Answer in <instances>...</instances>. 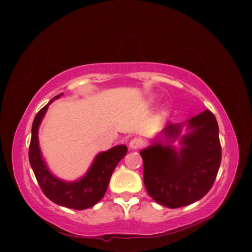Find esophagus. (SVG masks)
Masks as SVG:
<instances>
[{
	"label": "esophagus",
	"mask_w": 252,
	"mask_h": 252,
	"mask_svg": "<svg viewBox=\"0 0 252 252\" xmlns=\"http://www.w3.org/2000/svg\"><path fill=\"white\" fill-rule=\"evenodd\" d=\"M144 146V141L140 137L132 138L130 142V148L131 149H140Z\"/></svg>",
	"instance_id": "esophagus-1"
}]
</instances>
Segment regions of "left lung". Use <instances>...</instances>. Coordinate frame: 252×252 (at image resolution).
<instances>
[{"label":"left lung","mask_w":252,"mask_h":252,"mask_svg":"<svg viewBox=\"0 0 252 252\" xmlns=\"http://www.w3.org/2000/svg\"><path fill=\"white\" fill-rule=\"evenodd\" d=\"M191 133L181 138L183 147L155 143L141 152L144 184L155 201L168 208L184 207L199 200L211 189L222 159L215 115L206 110L189 121ZM181 126L169 125L164 133L175 140Z\"/></svg>","instance_id":"left-lung-1"}]
</instances>
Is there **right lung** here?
<instances>
[{"instance_id":"obj_1","label":"right lung","mask_w":252,"mask_h":252,"mask_svg":"<svg viewBox=\"0 0 252 252\" xmlns=\"http://www.w3.org/2000/svg\"><path fill=\"white\" fill-rule=\"evenodd\" d=\"M61 95L55 96L34 117L31 129L29 162L42 191L50 200L63 207L83 210L93 207L104 197L111 174L118 162L126 156L127 148L126 145H120L112 147L105 153H100L95 158L89 172L77 182H63L52 175L41 157L37 143V129L47 107Z\"/></svg>"}]
</instances>
